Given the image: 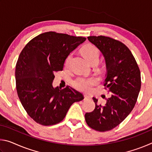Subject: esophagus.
Segmentation results:
<instances>
[{
	"instance_id": "esophagus-1",
	"label": "esophagus",
	"mask_w": 152,
	"mask_h": 152,
	"mask_svg": "<svg viewBox=\"0 0 152 152\" xmlns=\"http://www.w3.org/2000/svg\"><path fill=\"white\" fill-rule=\"evenodd\" d=\"M84 99L85 100H88V99H91V96H89V95H87V94H84Z\"/></svg>"
}]
</instances>
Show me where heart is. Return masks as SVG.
Returning <instances> with one entry per match:
<instances>
[{
  "label": "heart",
  "mask_w": 152,
  "mask_h": 152,
  "mask_svg": "<svg viewBox=\"0 0 152 152\" xmlns=\"http://www.w3.org/2000/svg\"><path fill=\"white\" fill-rule=\"evenodd\" d=\"M82 53L84 58L91 64L93 61H99V50L96 46L92 44H86L82 49ZM72 58V53H70L66 59L65 65L68 66ZM97 83V79L94 77L90 78H78L73 82V86L80 91L88 92L92 90V86Z\"/></svg>",
  "instance_id": "b5f03b06"
}]
</instances>
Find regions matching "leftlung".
Here are the masks:
<instances>
[{
    "instance_id": "obj_1",
    "label": "left lung",
    "mask_w": 152,
    "mask_h": 152,
    "mask_svg": "<svg viewBox=\"0 0 152 152\" xmlns=\"http://www.w3.org/2000/svg\"><path fill=\"white\" fill-rule=\"evenodd\" d=\"M88 39L101 51L107 67L104 86L111 96L102 106L93 97L95 109L85 114L90 127L107 132L119 125L132 112L141 88V73L136 60L124 43L106 36H89Z\"/></svg>"
}]
</instances>
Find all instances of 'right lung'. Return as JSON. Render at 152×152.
<instances>
[{"label": "right lung", "mask_w": 152, "mask_h": 152, "mask_svg": "<svg viewBox=\"0 0 152 152\" xmlns=\"http://www.w3.org/2000/svg\"><path fill=\"white\" fill-rule=\"evenodd\" d=\"M85 37L49 31L36 36L25 46L15 69L18 96L29 116L42 125L59 123L83 94L66 86L53 88L54 73L62 71L70 53Z\"/></svg>", "instance_id": "right-lung-1"}]
</instances>
